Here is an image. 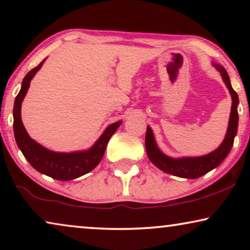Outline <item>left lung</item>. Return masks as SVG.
<instances>
[{"instance_id": "obj_1", "label": "left lung", "mask_w": 250, "mask_h": 250, "mask_svg": "<svg viewBox=\"0 0 250 250\" xmlns=\"http://www.w3.org/2000/svg\"><path fill=\"white\" fill-rule=\"evenodd\" d=\"M218 70L221 71L222 77L225 85H227L229 91H230L232 97V108L230 114V121H229V127L227 135H225L224 141L222 145L215 150V151L208 153L203 157H196V158H180L174 159L170 157H167L160 151L155 142L151 128L146 127V150L148 153L149 159L155 164V165L164 170L165 173L172 174V175L186 177V179H198L211 170L215 167H217L223 162L225 157L228 156L229 151L231 150V146L233 145L234 136L237 134L238 128V110L237 105L239 102V98L237 92H235L231 86L230 78L227 70L223 67L216 66Z\"/></svg>"}]
</instances>
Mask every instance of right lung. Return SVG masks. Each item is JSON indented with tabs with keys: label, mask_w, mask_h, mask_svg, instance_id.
I'll use <instances>...</instances> for the list:
<instances>
[{
	"label": "right lung",
	"mask_w": 250,
	"mask_h": 250,
	"mask_svg": "<svg viewBox=\"0 0 250 250\" xmlns=\"http://www.w3.org/2000/svg\"><path fill=\"white\" fill-rule=\"evenodd\" d=\"M44 60L26 75L22 81L21 88L16 97L15 105H13V131H15L16 142L25 158L40 173L60 181L74 180L91 172L100 163L104 155V150L109 139L119 127L122 122L114 123V124L108 126L104 134L100 136V139L87 151L71 153L53 152L30 139L28 133L23 127L21 116H20V109H21L23 98L28 91L30 81L42 67Z\"/></svg>",
	"instance_id": "obj_1"
}]
</instances>
